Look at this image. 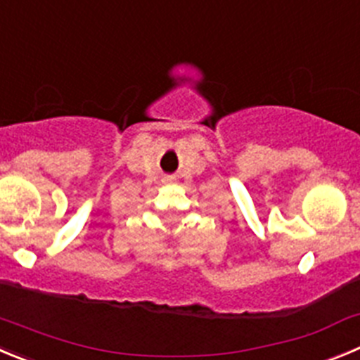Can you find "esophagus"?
<instances>
[{
    "label": "esophagus",
    "instance_id": "obj_1",
    "mask_svg": "<svg viewBox=\"0 0 360 360\" xmlns=\"http://www.w3.org/2000/svg\"><path fill=\"white\" fill-rule=\"evenodd\" d=\"M167 181H172V179H167Z\"/></svg>",
    "mask_w": 360,
    "mask_h": 360
}]
</instances>
